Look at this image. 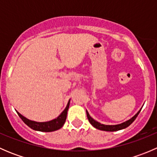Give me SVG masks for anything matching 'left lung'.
I'll return each mask as SVG.
<instances>
[{
  "label": "left lung",
  "mask_w": 157,
  "mask_h": 157,
  "mask_svg": "<svg viewBox=\"0 0 157 157\" xmlns=\"http://www.w3.org/2000/svg\"><path fill=\"white\" fill-rule=\"evenodd\" d=\"M140 110H141V109H140ZM140 110L139 111V112H137V113L136 114L134 117H132L131 119H129L128 121H125V122L121 123V124H116V125H105V124H100V123L97 122V121H95L93 118H92L90 116V115H89L87 111H86V115H87V118H88L89 121H90V123L94 128H97V129H99V130H101V131H119V130H121V129H124V128H126L127 127H128V126H129L131 123H133V121L136 119V118L137 117L138 114L140 113Z\"/></svg>",
  "instance_id": "1"
}]
</instances>
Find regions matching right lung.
<instances>
[{
  "instance_id": "obj_1",
  "label": "right lung",
  "mask_w": 157,
  "mask_h": 157,
  "mask_svg": "<svg viewBox=\"0 0 157 157\" xmlns=\"http://www.w3.org/2000/svg\"><path fill=\"white\" fill-rule=\"evenodd\" d=\"M70 105V100L67 103V106H66L65 109L62 112V113L59 115L57 118L55 119L52 120V121H46V122H37V121H31V120L27 119L26 118H25L24 116L21 115V114L19 113L18 112L17 114L20 116V118H21L23 121V122L28 125L30 128L35 130V131H44V132H51V131H57V130L60 129L61 128H62V126L64 125V122L66 121V118H67V110H68Z\"/></svg>"
}]
</instances>
